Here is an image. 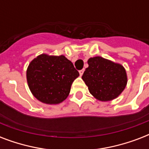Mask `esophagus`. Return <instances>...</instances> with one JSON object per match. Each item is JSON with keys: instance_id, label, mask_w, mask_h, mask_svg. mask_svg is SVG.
Wrapping results in <instances>:
<instances>
[{"instance_id": "1", "label": "esophagus", "mask_w": 149, "mask_h": 149, "mask_svg": "<svg viewBox=\"0 0 149 149\" xmlns=\"http://www.w3.org/2000/svg\"><path fill=\"white\" fill-rule=\"evenodd\" d=\"M84 70H79V75L80 76H82V75L84 74Z\"/></svg>"}]
</instances>
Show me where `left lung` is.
I'll return each mask as SVG.
<instances>
[{
	"mask_svg": "<svg viewBox=\"0 0 149 149\" xmlns=\"http://www.w3.org/2000/svg\"><path fill=\"white\" fill-rule=\"evenodd\" d=\"M89 66L82 76L90 93L101 101H108L120 95L127 84L125 68L102 57L89 58Z\"/></svg>",
	"mask_w": 149,
	"mask_h": 149,
	"instance_id": "8db88e82",
	"label": "left lung"
}]
</instances>
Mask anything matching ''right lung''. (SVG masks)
<instances>
[{
	"label": "right lung",
	"instance_id": "obj_1",
	"mask_svg": "<svg viewBox=\"0 0 149 149\" xmlns=\"http://www.w3.org/2000/svg\"><path fill=\"white\" fill-rule=\"evenodd\" d=\"M79 76L71 61L64 56L42 54L34 58L27 70L31 93L48 104H59L67 97L72 82Z\"/></svg>",
	"mask_w": 149,
	"mask_h": 149
}]
</instances>
